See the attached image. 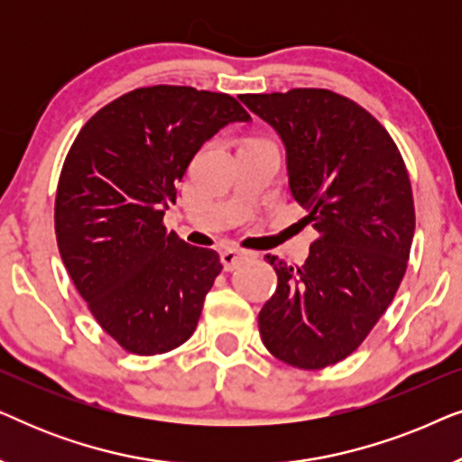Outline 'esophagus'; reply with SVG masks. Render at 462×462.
I'll use <instances>...</instances> for the list:
<instances>
[{"label": "esophagus", "instance_id": "obj_1", "mask_svg": "<svg viewBox=\"0 0 462 462\" xmlns=\"http://www.w3.org/2000/svg\"><path fill=\"white\" fill-rule=\"evenodd\" d=\"M248 256H250V252H245V250L225 248L223 252H220V263H223V267L226 271H231V269H236L239 263H244Z\"/></svg>", "mask_w": 462, "mask_h": 462}]
</instances>
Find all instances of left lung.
<instances>
[{
    "mask_svg": "<svg viewBox=\"0 0 462 462\" xmlns=\"http://www.w3.org/2000/svg\"><path fill=\"white\" fill-rule=\"evenodd\" d=\"M286 149L288 187L318 231L300 267H275L258 313L263 343L294 368L319 370L362 345L406 273L412 187L389 132L353 100L319 88L244 94Z\"/></svg>",
    "mask_w": 462,
    "mask_h": 462,
    "instance_id": "left-lung-1",
    "label": "left lung"
}]
</instances>
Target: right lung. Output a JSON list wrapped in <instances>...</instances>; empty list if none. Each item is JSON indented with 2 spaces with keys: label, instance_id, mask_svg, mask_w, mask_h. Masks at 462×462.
Here are the masks:
<instances>
[{
  "label": "right lung",
  "instance_id": "obj_1",
  "mask_svg": "<svg viewBox=\"0 0 462 462\" xmlns=\"http://www.w3.org/2000/svg\"><path fill=\"white\" fill-rule=\"evenodd\" d=\"M236 122L250 116L229 94L138 88L103 106L69 151L54 206L60 258L125 351L166 353L195 332L223 264L166 233L163 214L201 144Z\"/></svg>",
  "mask_w": 462,
  "mask_h": 462
}]
</instances>
